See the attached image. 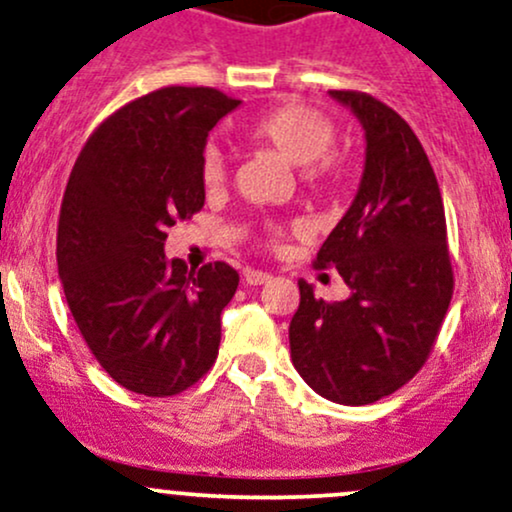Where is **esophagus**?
Masks as SVG:
<instances>
[{"mask_svg":"<svg viewBox=\"0 0 512 512\" xmlns=\"http://www.w3.org/2000/svg\"><path fill=\"white\" fill-rule=\"evenodd\" d=\"M272 274L270 272H262V270H245V282L250 284V287H257V284H265L270 282Z\"/></svg>","mask_w":512,"mask_h":512,"instance_id":"34e87169","label":"esophagus"}]
</instances>
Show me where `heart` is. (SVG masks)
I'll return each mask as SVG.
<instances>
[{"label": "heart", "mask_w": 512, "mask_h": 512, "mask_svg": "<svg viewBox=\"0 0 512 512\" xmlns=\"http://www.w3.org/2000/svg\"><path fill=\"white\" fill-rule=\"evenodd\" d=\"M252 142L277 152L284 161L299 166L301 179L311 186H331L341 179L343 161L333 157L336 129L321 112L304 105H279L262 112L260 117L245 127ZM201 179L208 188L223 184L225 161L218 149H208L201 164ZM272 238H279V230H272Z\"/></svg>", "instance_id": "obj_1"}]
</instances>
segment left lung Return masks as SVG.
Here are the masks:
<instances>
[{
    "label": "left lung",
    "mask_w": 512,
    "mask_h": 512,
    "mask_svg": "<svg viewBox=\"0 0 512 512\" xmlns=\"http://www.w3.org/2000/svg\"><path fill=\"white\" fill-rule=\"evenodd\" d=\"M358 117L365 161L353 203L316 265H336L346 287L328 304L299 279L289 324L292 363L304 383L338 405H368L414 378L454 292L437 176L417 134L365 93L328 90Z\"/></svg>",
    "instance_id": "obj_1"
}]
</instances>
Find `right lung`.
<instances>
[{"instance_id":"obj_1","label":"right lung","mask_w":512,"mask_h":512,"mask_svg":"<svg viewBox=\"0 0 512 512\" xmlns=\"http://www.w3.org/2000/svg\"><path fill=\"white\" fill-rule=\"evenodd\" d=\"M235 107L181 85L129 102L85 142L63 193L56 260L68 306L105 373L137 395H176L218 355L238 272L225 262L188 270L164 242L203 208L208 132Z\"/></svg>"}]
</instances>
